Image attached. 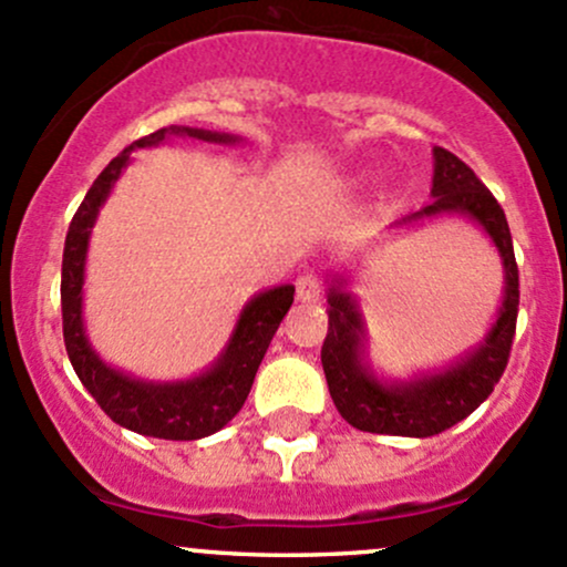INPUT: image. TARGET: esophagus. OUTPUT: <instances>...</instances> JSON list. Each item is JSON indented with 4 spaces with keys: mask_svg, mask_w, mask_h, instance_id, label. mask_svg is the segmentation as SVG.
<instances>
[{
    "mask_svg": "<svg viewBox=\"0 0 567 567\" xmlns=\"http://www.w3.org/2000/svg\"><path fill=\"white\" fill-rule=\"evenodd\" d=\"M318 297H321V278L313 276V272L297 278V300L318 302Z\"/></svg>",
    "mask_w": 567,
    "mask_h": 567,
    "instance_id": "obj_1",
    "label": "esophagus"
}]
</instances>
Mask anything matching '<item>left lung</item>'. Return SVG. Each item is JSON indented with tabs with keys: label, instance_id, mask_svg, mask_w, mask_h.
I'll return each instance as SVG.
<instances>
[{
	"label": "left lung",
	"instance_id": "1",
	"mask_svg": "<svg viewBox=\"0 0 567 567\" xmlns=\"http://www.w3.org/2000/svg\"><path fill=\"white\" fill-rule=\"evenodd\" d=\"M429 206L396 219L388 233L415 230L439 219H468L487 235L501 257L504 295L493 323L476 346L442 367L417 369L406 378L383 374L369 359V329L351 270H332L327 281L329 332L321 364L329 393L342 417L359 431L388 436H434L468 417L493 393L512 351L519 305V270L514 262L506 214L489 189L453 152L434 146Z\"/></svg>",
	"mask_w": 567,
	"mask_h": 567
}]
</instances>
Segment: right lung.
I'll return each mask as SVG.
<instances>
[{
  "instance_id": "1",
  "label": "right lung",
  "mask_w": 567,
  "mask_h": 567,
  "mask_svg": "<svg viewBox=\"0 0 567 567\" xmlns=\"http://www.w3.org/2000/svg\"><path fill=\"white\" fill-rule=\"evenodd\" d=\"M168 138H195V142L235 146L244 136L189 125H168L150 136L125 146L114 161L106 165L87 189L80 203L72 225H69L66 244H63L61 265V310H63V342H66L69 361L78 372L80 383L99 402L101 410L123 429L136 431L142 436L171 439V442H193V439L212 436L238 415L249 396L254 374L262 364L272 334L281 327L284 316L295 302V286L281 284L272 289L257 291L240 308L230 340L221 353L203 372L184 380H146L117 369L104 361L93 348L85 332L82 318V297H85V262L91 233L99 212L112 195L123 171L133 161V150L157 146Z\"/></svg>"
}]
</instances>
